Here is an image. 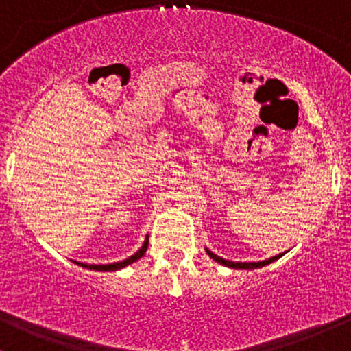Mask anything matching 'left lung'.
Returning <instances> with one entry per match:
<instances>
[{
  "label": "left lung",
  "mask_w": 351,
  "mask_h": 351,
  "mask_svg": "<svg viewBox=\"0 0 351 351\" xmlns=\"http://www.w3.org/2000/svg\"><path fill=\"white\" fill-rule=\"evenodd\" d=\"M206 254L211 256L213 260H216L218 263H221V265L230 267V269H245V270H252V269H260V267H265V265H269V263L276 262L277 258H280V256L284 255V254H279V255L272 256V258L262 260V262H231V260H225V258H221V256L213 254V252L208 250V248H206Z\"/></svg>",
  "instance_id": "left-lung-1"
}]
</instances>
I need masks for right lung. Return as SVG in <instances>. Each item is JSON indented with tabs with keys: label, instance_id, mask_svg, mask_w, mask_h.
<instances>
[{
	"label": "right lung",
	"instance_id": "right-lung-1",
	"mask_svg": "<svg viewBox=\"0 0 351 351\" xmlns=\"http://www.w3.org/2000/svg\"><path fill=\"white\" fill-rule=\"evenodd\" d=\"M147 247H149V237H145V241H143V245L140 247V250L136 252V254L128 256V258L121 260V262L106 263V265H88V263H82V262H75V263H77L79 267H84V269H89V270H99V272H114V270H120V269H123V267L130 265V263H133V262H136L138 258H142V256L145 255Z\"/></svg>",
	"mask_w": 351,
	"mask_h": 351
}]
</instances>
